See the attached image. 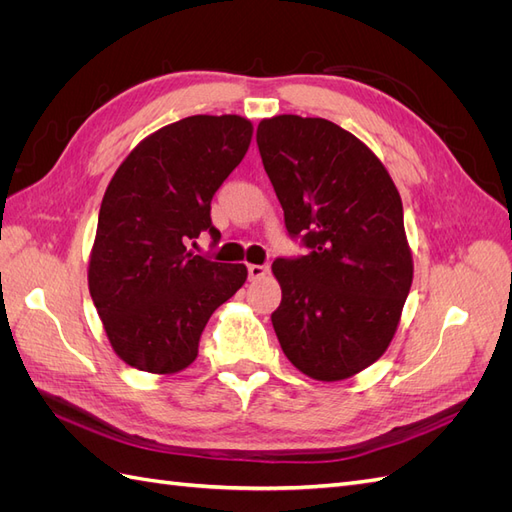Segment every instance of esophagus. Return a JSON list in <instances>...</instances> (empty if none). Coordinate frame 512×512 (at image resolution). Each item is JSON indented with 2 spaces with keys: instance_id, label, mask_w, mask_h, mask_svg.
I'll return each mask as SVG.
<instances>
[{
  "instance_id": "obj_1",
  "label": "esophagus",
  "mask_w": 512,
  "mask_h": 512,
  "mask_svg": "<svg viewBox=\"0 0 512 512\" xmlns=\"http://www.w3.org/2000/svg\"><path fill=\"white\" fill-rule=\"evenodd\" d=\"M247 271H250V280L252 282H258V280H262V277L269 275V267L267 265H250V267H247Z\"/></svg>"
}]
</instances>
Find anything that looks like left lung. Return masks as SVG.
Instances as JSON below:
<instances>
[{"mask_svg":"<svg viewBox=\"0 0 512 512\" xmlns=\"http://www.w3.org/2000/svg\"><path fill=\"white\" fill-rule=\"evenodd\" d=\"M256 141L286 228L309 247L271 267L277 339L305 376L352 378L391 346L412 286L401 196L376 153L333 121L275 115Z\"/></svg>","mask_w":512,"mask_h":512,"instance_id":"left-lung-1","label":"left lung"}]
</instances>
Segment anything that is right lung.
<instances>
[{
	"label": "right lung",
	"instance_id": "right-lung-1",
	"mask_svg": "<svg viewBox=\"0 0 512 512\" xmlns=\"http://www.w3.org/2000/svg\"><path fill=\"white\" fill-rule=\"evenodd\" d=\"M254 126L241 115H192L143 138L102 198L87 282L123 363L168 376L190 367L211 314L247 280L188 250L209 230L211 198L239 166Z\"/></svg>",
	"mask_w": 512,
	"mask_h": 512
}]
</instances>
